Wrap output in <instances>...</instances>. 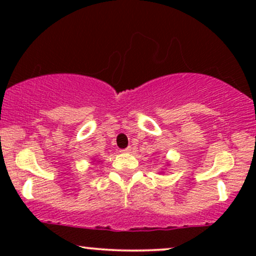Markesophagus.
<instances>
[{
    "label": "esophagus",
    "mask_w": 256,
    "mask_h": 256,
    "mask_svg": "<svg viewBox=\"0 0 256 256\" xmlns=\"http://www.w3.org/2000/svg\"><path fill=\"white\" fill-rule=\"evenodd\" d=\"M122 152H131V148H130V146H128V148H126V149H122Z\"/></svg>",
    "instance_id": "1"
}]
</instances>
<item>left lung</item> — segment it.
<instances>
[{
    "label": "left lung",
    "instance_id": "8db88e82",
    "mask_svg": "<svg viewBox=\"0 0 256 256\" xmlns=\"http://www.w3.org/2000/svg\"><path fill=\"white\" fill-rule=\"evenodd\" d=\"M161 173H162V172H161Z\"/></svg>",
    "mask_w": 256,
    "mask_h": 256
}]
</instances>
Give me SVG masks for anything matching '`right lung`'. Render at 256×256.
<instances>
[{"label":"right lung","instance_id":"1","mask_svg":"<svg viewBox=\"0 0 256 256\" xmlns=\"http://www.w3.org/2000/svg\"><path fill=\"white\" fill-rule=\"evenodd\" d=\"M94 161H96V160H94Z\"/></svg>","mask_w":256,"mask_h":256}]
</instances>
